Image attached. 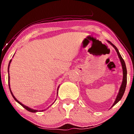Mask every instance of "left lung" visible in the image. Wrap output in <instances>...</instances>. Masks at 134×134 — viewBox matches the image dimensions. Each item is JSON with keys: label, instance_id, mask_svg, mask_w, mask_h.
<instances>
[{"label": "left lung", "instance_id": "left-lung-1", "mask_svg": "<svg viewBox=\"0 0 134 134\" xmlns=\"http://www.w3.org/2000/svg\"><path fill=\"white\" fill-rule=\"evenodd\" d=\"M108 41V42L109 43V44L112 45L113 48L115 49V50H116L118 55V57L120 60V62H121L122 67V71H123V79H122L121 86V87H120L118 94V95H117L116 98V99H115V100L114 102V103H113V105L112 106V107H113V106L116 105V104L119 101L121 100V99H122V96H123V95L124 94V92H125V91L126 83H127V70H126L125 63L124 59L122 58V57L121 55V54H120L118 49L116 46H115V45H113L112 42H110L109 41Z\"/></svg>", "mask_w": 134, "mask_h": 134}]
</instances>
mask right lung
<instances>
[{"label": "right lung", "instance_id": "obj_1", "mask_svg": "<svg viewBox=\"0 0 134 134\" xmlns=\"http://www.w3.org/2000/svg\"><path fill=\"white\" fill-rule=\"evenodd\" d=\"M11 62H12V59H11V60H10L9 63V65H8V83H9V87L10 92V93H11V94H12V97H13V99H14L15 100L16 102H18V103L20 104V105H21L22 106H23V107H24L25 109H26L27 110H28L29 112H33V113H35V112H42V111L45 110H36V109H32V108H29V107H28V106H25V105H23V104L20 102L19 101H18V100H17L16 99V97L14 96V95L13 94L12 91H11V89H10V81H9V80H10V76H9V66H10V64ZM59 87H60V86H58V89H57V94H58V89H59ZM53 104H52V105H53Z\"/></svg>", "mask_w": 134, "mask_h": 134}]
</instances>
